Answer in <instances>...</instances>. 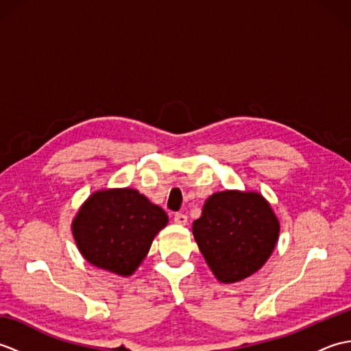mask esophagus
I'll return each mask as SVG.
<instances>
[{"instance_id":"esophagus-1","label":"esophagus","mask_w":351,"mask_h":351,"mask_svg":"<svg viewBox=\"0 0 351 351\" xmlns=\"http://www.w3.org/2000/svg\"><path fill=\"white\" fill-rule=\"evenodd\" d=\"M173 220H175V223H178V225H185V223H187V215L182 213H176L173 215Z\"/></svg>"}]
</instances>
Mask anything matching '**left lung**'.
Listing matches in <instances>:
<instances>
[{"label": "left lung", "instance_id": "left-lung-1", "mask_svg": "<svg viewBox=\"0 0 351 351\" xmlns=\"http://www.w3.org/2000/svg\"><path fill=\"white\" fill-rule=\"evenodd\" d=\"M193 235L220 282L232 283L265 264L279 237V221L258 193L221 191L206 200Z\"/></svg>", "mask_w": 351, "mask_h": 351}]
</instances>
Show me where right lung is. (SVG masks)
<instances>
[{"instance_id": "right-lung-1", "label": "right lung", "mask_w": 351, "mask_h": 351, "mask_svg": "<svg viewBox=\"0 0 351 351\" xmlns=\"http://www.w3.org/2000/svg\"><path fill=\"white\" fill-rule=\"evenodd\" d=\"M167 221L162 208L149 202L137 190H104L86 200L72 223V230L88 263L130 276Z\"/></svg>"}]
</instances>
